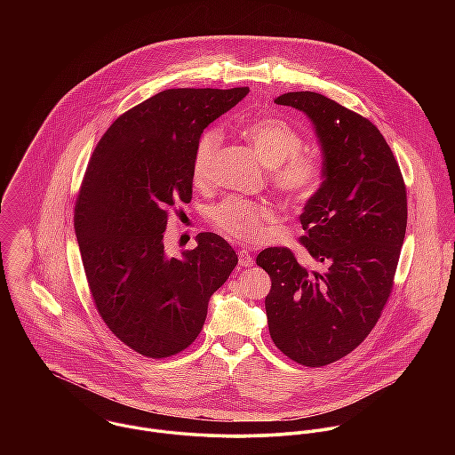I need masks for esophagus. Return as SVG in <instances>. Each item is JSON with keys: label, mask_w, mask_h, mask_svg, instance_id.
Here are the masks:
<instances>
[{"label": "esophagus", "mask_w": 455, "mask_h": 455, "mask_svg": "<svg viewBox=\"0 0 455 455\" xmlns=\"http://www.w3.org/2000/svg\"><path fill=\"white\" fill-rule=\"evenodd\" d=\"M238 260H240V266H252L254 264V258L247 249L238 251Z\"/></svg>", "instance_id": "esophagus-1"}]
</instances>
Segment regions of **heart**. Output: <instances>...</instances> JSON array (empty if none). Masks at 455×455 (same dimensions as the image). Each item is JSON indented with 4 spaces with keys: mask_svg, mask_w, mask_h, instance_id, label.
<instances>
[{
    "mask_svg": "<svg viewBox=\"0 0 455 455\" xmlns=\"http://www.w3.org/2000/svg\"><path fill=\"white\" fill-rule=\"evenodd\" d=\"M242 134L260 161L269 166L271 184L285 201L303 204L319 193L324 180V163L317 154L303 148L305 141L299 131L280 119H260L245 124ZM220 141V131L215 128L203 131L197 138L191 164L197 186L210 182ZM210 220L217 229L236 240L256 242L275 222V210L264 203L231 196L210 210Z\"/></svg>",
    "mask_w": 455,
    "mask_h": 455,
    "instance_id": "heart-1",
    "label": "heart"
}]
</instances>
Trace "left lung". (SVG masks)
I'll list each match as a JSON object with an SVG mask.
<instances>
[{
  "label": "left lung",
  "mask_w": 455,
  "mask_h": 455,
  "mask_svg": "<svg viewBox=\"0 0 455 455\" xmlns=\"http://www.w3.org/2000/svg\"><path fill=\"white\" fill-rule=\"evenodd\" d=\"M305 112L324 156V182L299 215V243L325 271L287 247L264 249L269 336L298 364L321 368L357 348L377 325L394 287L406 231V186L380 130L323 94L275 100Z\"/></svg>",
  "instance_id": "obj_1"
}]
</instances>
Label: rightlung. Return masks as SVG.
<instances>
[{"label": "right lung", "instance_id": "obj_1", "mask_svg": "<svg viewBox=\"0 0 455 455\" xmlns=\"http://www.w3.org/2000/svg\"><path fill=\"white\" fill-rule=\"evenodd\" d=\"M249 87L166 89L119 116L98 141L75 201V231L92 303L131 350L164 359L201 332L210 296L238 256L199 233L182 258L164 231L193 197V154L203 130Z\"/></svg>", "mask_w": 455, "mask_h": 455}]
</instances>
